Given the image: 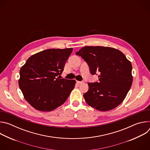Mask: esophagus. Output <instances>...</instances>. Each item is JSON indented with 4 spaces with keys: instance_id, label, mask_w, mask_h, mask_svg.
Returning a JSON list of instances; mask_svg holds the SVG:
<instances>
[{
    "instance_id": "esophagus-1",
    "label": "esophagus",
    "mask_w": 150,
    "mask_h": 150,
    "mask_svg": "<svg viewBox=\"0 0 150 150\" xmlns=\"http://www.w3.org/2000/svg\"><path fill=\"white\" fill-rule=\"evenodd\" d=\"M76 82H77L78 83H79V84H81V83H84V81H77Z\"/></svg>"
}]
</instances>
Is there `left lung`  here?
<instances>
[{
  "mask_svg": "<svg viewBox=\"0 0 150 150\" xmlns=\"http://www.w3.org/2000/svg\"><path fill=\"white\" fill-rule=\"evenodd\" d=\"M86 61L91 74L99 72L98 82L88 83L86 103L97 110L116 108L125 100L132 83L131 62L120 50L103 46H85L76 53Z\"/></svg>",
  "mask_w": 150,
  "mask_h": 150,
  "instance_id": "obj_1",
  "label": "left lung"
}]
</instances>
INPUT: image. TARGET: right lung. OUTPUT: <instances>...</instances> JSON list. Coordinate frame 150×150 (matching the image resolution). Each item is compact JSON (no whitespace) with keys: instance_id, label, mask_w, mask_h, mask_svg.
<instances>
[{"instance_id":"add662e5","label":"right lung","mask_w":150,"mask_h":150,"mask_svg":"<svg viewBox=\"0 0 150 150\" xmlns=\"http://www.w3.org/2000/svg\"><path fill=\"white\" fill-rule=\"evenodd\" d=\"M72 48L52 49L30 56L21 68L19 87L25 100L41 112H50L66 101L75 79H60Z\"/></svg>"}]
</instances>
